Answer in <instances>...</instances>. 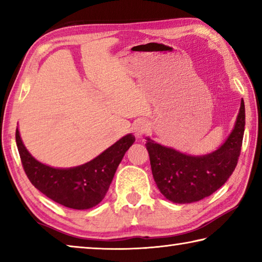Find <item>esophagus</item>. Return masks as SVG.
Wrapping results in <instances>:
<instances>
[{
	"instance_id": "obj_1",
	"label": "esophagus",
	"mask_w": 262,
	"mask_h": 262,
	"mask_svg": "<svg viewBox=\"0 0 262 262\" xmlns=\"http://www.w3.org/2000/svg\"><path fill=\"white\" fill-rule=\"evenodd\" d=\"M148 123L145 122V121H137L136 123H135V126H134V133H135V135L137 136V137H141V136H143L145 133L148 132Z\"/></svg>"
}]
</instances>
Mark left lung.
Returning a JSON list of instances; mask_svg holds the SVG:
<instances>
[{
	"instance_id": "obj_1",
	"label": "left lung",
	"mask_w": 262,
	"mask_h": 262,
	"mask_svg": "<svg viewBox=\"0 0 262 262\" xmlns=\"http://www.w3.org/2000/svg\"><path fill=\"white\" fill-rule=\"evenodd\" d=\"M245 105L242 99L236 125L220 149L205 156H188L148 139L154 179L161 193L174 203H192L209 196L232 174L241 155Z\"/></svg>"
}]
</instances>
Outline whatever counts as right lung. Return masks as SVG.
I'll return each mask as SVG.
<instances>
[{"instance_id":"1","label":"right lung","mask_w":262,"mask_h":262,"mask_svg":"<svg viewBox=\"0 0 262 262\" xmlns=\"http://www.w3.org/2000/svg\"><path fill=\"white\" fill-rule=\"evenodd\" d=\"M134 142V136L126 135L86 164L72 168H54L31 156L16 129L21 165L31 184L53 201L78 210L89 209L103 200L119 164Z\"/></svg>"}]
</instances>
